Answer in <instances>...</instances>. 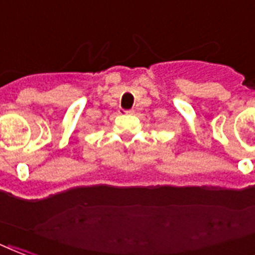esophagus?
Instances as JSON below:
<instances>
[{
	"mask_svg": "<svg viewBox=\"0 0 255 255\" xmlns=\"http://www.w3.org/2000/svg\"><path fill=\"white\" fill-rule=\"evenodd\" d=\"M124 113H126V114H133V113H134V110H131V109H130V110H125Z\"/></svg>",
	"mask_w": 255,
	"mask_h": 255,
	"instance_id": "1",
	"label": "esophagus"
}]
</instances>
